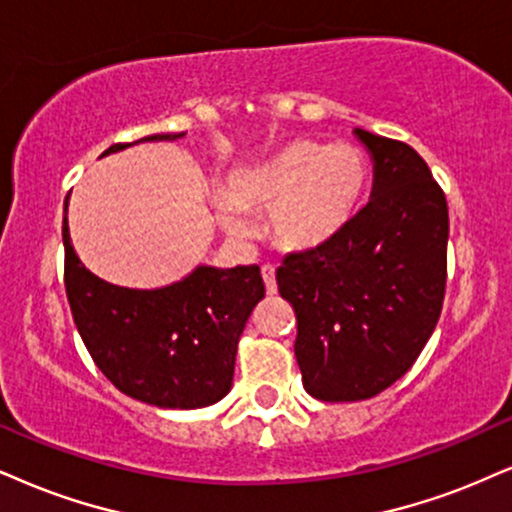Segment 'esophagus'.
<instances>
[{"mask_svg": "<svg viewBox=\"0 0 512 512\" xmlns=\"http://www.w3.org/2000/svg\"><path fill=\"white\" fill-rule=\"evenodd\" d=\"M261 275H263V282H266V292L268 294H275L277 292V282H275V268L266 263V266L261 268Z\"/></svg>", "mask_w": 512, "mask_h": 512, "instance_id": "1", "label": "esophagus"}]
</instances>
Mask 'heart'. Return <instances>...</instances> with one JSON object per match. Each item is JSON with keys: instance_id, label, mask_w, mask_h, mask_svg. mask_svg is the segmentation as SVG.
Here are the masks:
<instances>
[{"instance_id": "obj_1", "label": "heart", "mask_w": 512, "mask_h": 512, "mask_svg": "<svg viewBox=\"0 0 512 512\" xmlns=\"http://www.w3.org/2000/svg\"><path fill=\"white\" fill-rule=\"evenodd\" d=\"M370 185V161L351 142L289 144L261 166L235 170L218 197L223 225L244 235L239 208H270L268 230L282 249H318L351 223Z\"/></svg>"}]
</instances>
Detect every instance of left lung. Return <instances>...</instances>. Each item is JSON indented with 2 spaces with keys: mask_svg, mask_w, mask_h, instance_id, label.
<instances>
[{
  "mask_svg": "<svg viewBox=\"0 0 512 512\" xmlns=\"http://www.w3.org/2000/svg\"><path fill=\"white\" fill-rule=\"evenodd\" d=\"M372 156L370 201L318 249L287 254L277 289L294 306V353L308 394L363 401L406 375L437 327L449 206L406 142L356 128Z\"/></svg>",
  "mask_w": 512,
  "mask_h": 512,
  "instance_id": "1",
  "label": "left lung"
}]
</instances>
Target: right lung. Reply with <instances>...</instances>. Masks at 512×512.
Wrapping results in <instances>:
<instances>
[{"label":"right lung","instance_id":"right-lung-1","mask_svg":"<svg viewBox=\"0 0 512 512\" xmlns=\"http://www.w3.org/2000/svg\"><path fill=\"white\" fill-rule=\"evenodd\" d=\"M182 135H149L140 142ZM125 147L130 144H113L102 156ZM63 249L75 327L113 387L159 408H204L223 399L232 387L246 320L266 296L261 268L199 266L168 287L128 289L82 266L66 218Z\"/></svg>","mask_w":512,"mask_h":512}]
</instances>
